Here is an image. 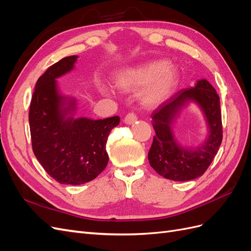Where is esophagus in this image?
Segmentation results:
<instances>
[{"label":"esophagus","instance_id":"obj_1","mask_svg":"<svg viewBox=\"0 0 251 251\" xmlns=\"http://www.w3.org/2000/svg\"><path fill=\"white\" fill-rule=\"evenodd\" d=\"M137 120V116H136V114L133 113V112H130L127 114V115L125 117V123L126 125H132L134 124L135 121Z\"/></svg>","mask_w":251,"mask_h":251}]
</instances>
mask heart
Returning a JSON list of instances; mask_svg holds the SVG:
<instances>
[{
	"label": "heart",
	"mask_w": 251,
	"mask_h": 251,
	"mask_svg": "<svg viewBox=\"0 0 251 251\" xmlns=\"http://www.w3.org/2000/svg\"><path fill=\"white\" fill-rule=\"evenodd\" d=\"M178 71L168 60L157 59L142 66L121 71L116 85L125 90L139 89L150 85L142 95V102L151 107L166 98L178 82Z\"/></svg>",
	"instance_id": "obj_1"
}]
</instances>
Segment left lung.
I'll list each match as a JSON object with an SVG mask.
<instances>
[{"label": "left lung", "instance_id": "obj_1", "mask_svg": "<svg viewBox=\"0 0 251 251\" xmlns=\"http://www.w3.org/2000/svg\"><path fill=\"white\" fill-rule=\"evenodd\" d=\"M188 100H195L202 108L211 130L210 137L197 150L180 148L174 141L170 125L179 109ZM156 135L149 151V161L160 176L174 181H188L206 172L217 155L223 138L220 97L206 79L196 87L182 89L162 102L151 114Z\"/></svg>", "mask_w": 251, "mask_h": 251}]
</instances>
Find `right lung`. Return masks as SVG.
I'll return each mask as SVG.
<instances>
[{"instance_id":"1","label":"right lung","mask_w":251,"mask_h":251,"mask_svg":"<svg viewBox=\"0 0 251 251\" xmlns=\"http://www.w3.org/2000/svg\"><path fill=\"white\" fill-rule=\"evenodd\" d=\"M77 56L64 57L37 79L29 109L33 153L60 184L79 185L95 179L108 164L105 144L120 118L65 119L55 78L69 72Z\"/></svg>"}]
</instances>
